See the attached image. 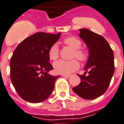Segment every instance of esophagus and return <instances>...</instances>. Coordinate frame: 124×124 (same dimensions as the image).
Returning <instances> with one entry per match:
<instances>
[{
  "mask_svg": "<svg viewBox=\"0 0 124 124\" xmlns=\"http://www.w3.org/2000/svg\"><path fill=\"white\" fill-rule=\"evenodd\" d=\"M61 76H63V77H65V78H70V75H67V74H62Z\"/></svg>",
  "mask_w": 124,
  "mask_h": 124,
  "instance_id": "esophagus-1",
  "label": "esophagus"
}]
</instances>
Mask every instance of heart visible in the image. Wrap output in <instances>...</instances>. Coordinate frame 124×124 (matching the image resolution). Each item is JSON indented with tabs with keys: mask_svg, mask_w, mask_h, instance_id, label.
I'll return each instance as SVG.
<instances>
[{
	"mask_svg": "<svg viewBox=\"0 0 124 124\" xmlns=\"http://www.w3.org/2000/svg\"><path fill=\"white\" fill-rule=\"evenodd\" d=\"M63 42L65 44L74 49L72 57H76L81 61H86L88 57V54L86 50L82 49L81 41L78 38L74 36H70L66 38ZM48 56L51 60H56L59 57V50L56 44L52 45L48 50ZM79 64L76 59H72L70 61L59 60L54 64V69L56 72L61 74H68L74 72L79 68Z\"/></svg>",
	"mask_w": 124,
	"mask_h": 124,
	"instance_id": "heart-1",
	"label": "heart"
}]
</instances>
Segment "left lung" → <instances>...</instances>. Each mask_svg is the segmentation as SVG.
I'll use <instances>...</instances> for the list:
<instances>
[{
	"label": "left lung",
	"instance_id": "obj_1",
	"mask_svg": "<svg viewBox=\"0 0 124 124\" xmlns=\"http://www.w3.org/2000/svg\"><path fill=\"white\" fill-rule=\"evenodd\" d=\"M79 31V36L88 48L89 57L84 68L85 73L78 75L81 82L72 90L84 99H95L104 93L110 84L115 72L113 52L101 35L87 29Z\"/></svg>",
	"mask_w": 124,
	"mask_h": 124
}]
</instances>
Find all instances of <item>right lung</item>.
Masks as SVG:
<instances>
[{"label": "right lung", "instance_id": "add662e5", "mask_svg": "<svg viewBox=\"0 0 124 124\" xmlns=\"http://www.w3.org/2000/svg\"><path fill=\"white\" fill-rule=\"evenodd\" d=\"M61 36L39 32L23 39L14 50L10 61V78L18 95L25 101L39 103L52 93L56 79L48 72L49 48Z\"/></svg>", "mask_w": 124, "mask_h": 124}]
</instances>
